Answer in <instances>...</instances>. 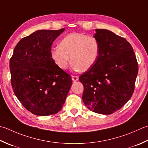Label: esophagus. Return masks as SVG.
Returning <instances> with one entry per match:
<instances>
[{
  "instance_id": "1",
  "label": "esophagus",
  "mask_w": 148,
  "mask_h": 148,
  "mask_svg": "<svg viewBox=\"0 0 148 148\" xmlns=\"http://www.w3.org/2000/svg\"><path fill=\"white\" fill-rule=\"evenodd\" d=\"M79 79V77L77 76H72V80L73 81V82H76Z\"/></svg>"
}]
</instances>
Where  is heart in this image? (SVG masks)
Wrapping results in <instances>:
<instances>
[{"instance_id":"obj_1","label":"heart","mask_w":148,"mask_h":148,"mask_svg":"<svg viewBox=\"0 0 148 148\" xmlns=\"http://www.w3.org/2000/svg\"><path fill=\"white\" fill-rule=\"evenodd\" d=\"M99 53V44L96 38L73 33L66 35L60 45L52 49L51 56L62 70L67 69L71 57L73 69L85 72L94 65Z\"/></svg>"}]
</instances>
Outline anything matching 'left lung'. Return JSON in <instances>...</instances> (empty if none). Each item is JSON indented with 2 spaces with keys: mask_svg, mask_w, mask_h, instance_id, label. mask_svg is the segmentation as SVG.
<instances>
[{
  "mask_svg": "<svg viewBox=\"0 0 148 148\" xmlns=\"http://www.w3.org/2000/svg\"><path fill=\"white\" fill-rule=\"evenodd\" d=\"M99 44L94 65L79 77L84 104L97 114L109 115L122 108L132 97L138 67L130 43L107 29H95Z\"/></svg>",
  "mask_w": 148,
  "mask_h": 148,
  "instance_id": "1",
  "label": "left lung"
}]
</instances>
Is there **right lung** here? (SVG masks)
Returning a JSON list of instances; mask_svg holds the SVG:
<instances>
[{
    "instance_id": "1",
    "label": "right lung",
    "mask_w": 148,
    "mask_h": 148,
    "mask_svg": "<svg viewBox=\"0 0 148 148\" xmlns=\"http://www.w3.org/2000/svg\"><path fill=\"white\" fill-rule=\"evenodd\" d=\"M64 30H38L23 38L10 59L14 93L34 115L57 114L71 87V76L57 66L51 52L54 40Z\"/></svg>"
}]
</instances>
